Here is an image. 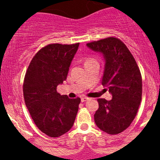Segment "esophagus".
<instances>
[{
  "instance_id": "esophagus-1",
  "label": "esophagus",
  "mask_w": 160,
  "mask_h": 160,
  "mask_svg": "<svg viewBox=\"0 0 160 160\" xmlns=\"http://www.w3.org/2000/svg\"><path fill=\"white\" fill-rule=\"evenodd\" d=\"M88 99H89V98H85V97H83V98H81V102H85V101H88Z\"/></svg>"
}]
</instances>
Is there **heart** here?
<instances>
[{"label": "heart", "instance_id": "obj_1", "mask_svg": "<svg viewBox=\"0 0 160 160\" xmlns=\"http://www.w3.org/2000/svg\"><path fill=\"white\" fill-rule=\"evenodd\" d=\"M93 61H96V59H95L94 58H92V57L88 58V59L85 60V63H88V62H93Z\"/></svg>", "mask_w": 160, "mask_h": 160}]
</instances>
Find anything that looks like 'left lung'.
Instances as JSON below:
<instances>
[{"label": "left lung", "instance_id": "obj_1", "mask_svg": "<svg viewBox=\"0 0 160 160\" xmlns=\"http://www.w3.org/2000/svg\"><path fill=\"white\" fill-rule=\"evenodd\" d=\"M87 46L104 56L101 83L112 95L111 101L98 100L99 108L94 114V122L106 133H121L133 122L141 102L142 80L139 68L127 46L118 38L108 37L88 43Z\"/></svg>", "mask_w": 160, "mask_h": 160}]
</instances>
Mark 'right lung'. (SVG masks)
Segmentation results:
<instances>
[{
	"mask_svg": "<svg viewBox=\"0 0 160 160\" xmlns=\"http://www.w3.org/2000/svg\"><path fill=\"white\" fill-rule=\"evenodd\" d=\"M80 43L49 44L31 61L25 76L23 93L26 107L38 129L56 138L72 127L80 98L60 95L57 86L67 80Z\"/></svg>",
	"mask_w": 160,
	"mask_h": 160,
	"instance_id": "right-lung-1",
	"label": "right lung"
}]
</instances>
